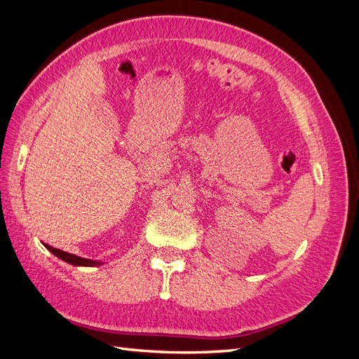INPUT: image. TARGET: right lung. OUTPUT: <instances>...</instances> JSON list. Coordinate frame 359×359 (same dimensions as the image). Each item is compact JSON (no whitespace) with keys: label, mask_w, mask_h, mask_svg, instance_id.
I'll list each match as a JSON object with an SVG mask.
<instances>
[{"label":"right lung","mask_w":359,"mask_h":359,"mask_svg":"<svg viewBox=\"0 0 359 359\" xmlns=\"http://www.w3.org/2000/svg\"><path fill=\"white\" fill-rule=\"evenodd\" d=\"M45 247L49 250L50 253L55 255L57 257L62 259L64 262L67 264H72V265H76V266H95V265H102L100 262H97V260H91V259H85V257H79L76 255H70V253H66L62 252V250H58V248H53L48 244H45Z\"/></svg>","instance_id":"obj_1"}]
</instances>
